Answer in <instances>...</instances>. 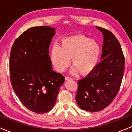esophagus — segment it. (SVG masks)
<instances>
[{
	"label": "esophagus",
	"instance_id": "esophagus-1",
	"mask_svg": "<svg viewBox=\"0 0 132 132\" xmlns=\"http://www.w3.org/2000/svg\"><path fill=\"white\" fill-rule=\"evenodd\" d=\"M65 79H66V80H72V78H69V77L66 76V77H65Z\"/></svg>",
	"mask_w": 132,
	"mask_h": 132
}]
</instances>
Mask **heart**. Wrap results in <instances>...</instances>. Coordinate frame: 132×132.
<instances>
[{"label":"heart","instance_id":"obj_1","mask_svg":"<svg viewBox=\"0 0 132 132\" xmlns=\"http://www.w3.org/2000/svg\"><path fill=\"white\" fill-rule=\"evenodd\" d=\"M100 53L101 48L96 41L78 35L63 38L59 46L53 45L51 60L56 70L61 72L69 66L71 59L75 70L82 75H86L96 66Z\"/></svg>","mask_w":132,"mask_h":132}]
</instances>
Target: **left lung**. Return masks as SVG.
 Listing matches in <instances>:
<instances>
[{
	"label": "left lung",
	"mask_w": 132,
	"mask_h": 132,
	"mask_svg": "<svg viewBox=\"0 0 132 132\" xmlns=\"http://www.w3.org/2000/svg\"><path fill=\"white\" fill-rule=\"evenodd\" d=\"M104 36L101 61L87 76L78 81L76 101L81 109L101 111L113 101L124 74L125 58L119 41L111 31L96 27Z\"/></svg>",
	"instance_id": "obj_1"
}]
</instances>
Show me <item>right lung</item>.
I'll use <instances>...</instances> for the list:
<instances>
[{
  "instance_id": "1",
  "label": "right lung",
  "mask_w": 132,
  "mask_h": 132,
  "mask_svg": "<svg viewBox=\"0 0 132 132\" xmlns=\"http://www.w3.org/2000/svg\"><path fill=\"white\" fill-rule=\"evenodd\" d=\"M55 28L34 27L21 34L10 51V82L25 107L37 113L53 109L64 76L51 67L49 48Z\"/></svg>"
}]
</instances>
